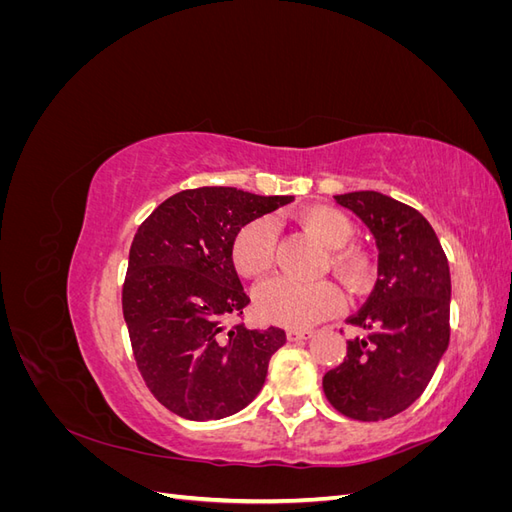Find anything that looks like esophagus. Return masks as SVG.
<instances>
[{"label":"esophagus","mask_w":512,"mask_h":512,"mask_svg":"<svg viewBox=\"0 0 512 512\" xmlns=\"http://www.w3.org/2000/svg\"><path fill=\"white\" fill-rule=\"evenodd\" d=\"M286 337L290 339V342H301V339L312 337V331H309V329H288Z\"/></svg>","instance_id":"1"}]
</instances>
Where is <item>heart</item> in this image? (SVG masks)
Segmentation results:
<instances>
[{
	"instance_id": "heart-1",
	"label": "heart",
	"mask_w": 512,
	"mask_h": 512,
	"mask_svg": "<svg viewBox=\"0 0 512 512\" xmlns=\"http://www.w3.org/2000/svg\"><path fill=\"white\" fill-rule=\"evenodd\" d=\"M299 222L324 247H331L329 265L342 275V280L352 290H361L369 277V260L356 247H344L354 235L348 215L335 207L316 205L303 209ZM275 243L277 228L271 218L247 222L230 243L232 265L250 280L265 277L275 265ZM254 307L262 322L301 329L339 312L344 307V294L329 280L297 282L280 277L256 290Z\"/></svg>"
}]
</instances>
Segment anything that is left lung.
<instances>
[{"instance_id":"obj_1","label":"left lung","mask_w":512,"mask_h":512,"mask_svg":"<svg viewBox=\"0 0 512 512\" xmlns=\"http://www.w3.org/2000/svg\"><path fill=\"white\" fill-rule=\"evenodd\" d=\"M335 200L359 215L378 245V280L346 322L363 335L348 339L339 367L322 389L354 421H384L423 395L451 337V271L431 224L410 205L380 192Z\"/></svg>"}]
</instances>
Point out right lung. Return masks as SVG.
<instances>
[{
	"mask_svg": "<svg viewBox=\"0 0 512 512\" xmlns=\"http://www.w3.org/2000/svg\"><path fill=\"white\" fill-rule=\"evenodd\" d=\"M292 200L237 188L183 190L138 226L121 292L123 318L136 367L170 412L215 421L260 393L286 333L228 324L250 305L230 243L241 226Z\"/></svg>",
	"mask_w": 512,
	"mask_h": 512,
	"instance_id": "add662e5",
	"label": "right lung"
}]
</instances>
